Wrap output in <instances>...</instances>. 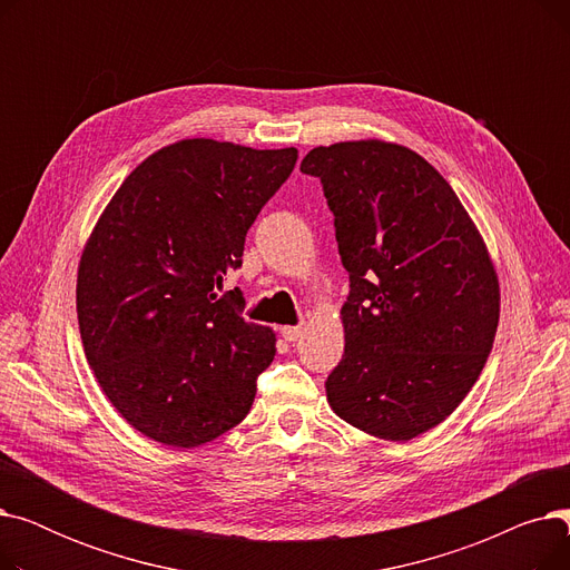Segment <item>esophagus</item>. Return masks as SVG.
<instances>
[{"label":"esophagus","instance_id":"34e87169","mask_svg":"<svg viewBox=\"0 0 570 570\" xmlns=\"http://www.w3.org/2000/svg\"><path fill=\"white\" fill-rule=\"evenodd\" d=\"M303 331H305L303 323H301V325H284V327H282V337H284L286 342H295L297 337H303Z\"/></svg>","mask_w":570,"mask_h":570}]
</instances>
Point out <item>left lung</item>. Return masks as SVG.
Wrapping results in <instances>:
<instances>
[{"label": "left lung", "instance_id": "left-lung-1", "mask_svg": "<svg viewBox=\"0 0 570 570\" xmlns=\"http://www.w3.org/2000/svg\"><path fill=\"white\" fill-rule=\"evenodd\" d=\"M348 273L344 355L325 381L348 425L385 441L436 428L481 376L499 325V279L441 173L383 140L314 147Z\"/></svg>", "mask_w": 570, "mask_h": 570}]
</instances>
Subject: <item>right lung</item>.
<instances>
[{
	"label": "right lung",
	"instance_id": "add662e5",
	"mask_svg": "<svg viewBox=\"0 0 570 570\" xmlns=\"http://www.w3.org/2000/svg\"><path fill=\"white\" fill-rule=\"evenodd\" d=\"M295 161V147L179 140L104 209L78 265L80 340L101 391L140 434L194 448L249 413L275 333L245 321L243 291H219Z\"/></svg>",
	"mask_w": 570,
	"mask_h": 570
}]
</instances>
